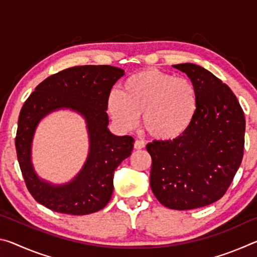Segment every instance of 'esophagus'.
Returning a JSON list of instances; mask_svg holds the SVG:
<instances>
[{
  "label": "esophagus",
  "mask_w": 257,
  "mask_h": 257,
  "mask_svg": "<svg viewBox=\"0 0 257 257\" xmlns=\"http://www.w3.org/2000/svg\"><path fill=\"white\" fill-rule=\"evenodd\" d=\"M134 147H135V150H143V149H145V143L143 141H136L134 144Z\"/></svg>",
  "instance_id": "34e87169"
}]
</instances>
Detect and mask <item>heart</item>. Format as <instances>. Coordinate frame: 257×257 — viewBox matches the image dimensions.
I'll return each mask as SVG.
<instances>
[{
    "mask_svg": "<svg viewBox=\"0 0 257 257\" xmlns=\"http://www.w3.org/2000/svg\"><path fill=\"white\" fill-rule=\"evenodd\" d=\"M108 111L120 127L132 129L142 116L143 128L151 137L172 141L193 122L197 93L189 80L147 69L130 76L121 94L111 93Z\"/></svg>",
    "mask_w": 257,
    "mask_h": 257,
    "instance_id": "heart-1",
    "label": "heart"
}]
</instances>
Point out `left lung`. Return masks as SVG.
Listing matches in <instances>:
<instances>
[{
    "label": "left lung",
    "mask_w": 257,
    "mask_h": 257,
    "mask_svg": "<svg viewBox=\"0 0 257 257\" xmlns=\"http://www.w3.org/2000/svg\"><path fill=\"white\" fill-rule=\"evenodd\" d=\"M190 78L197 111L189 128L172 141L146 146L154 196L172 210L216 202L231 185L245 147V115L236 95L219 78L193 63L173 66Z\"/></svg>",
    "instance_id": "left-lung-1"
}]
</instances>
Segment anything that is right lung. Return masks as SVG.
I'll return each instance as SVG.
<instances>
[{
  "label": "right lung",
  "mask_w": 257,
  "mask_h": 257,
  "mask_svg": "<svg viewBox=\"0 0 257 257\" xmlns=\"http://www.w3.org/2000/svg\"><path fill=\"white\" fill-rule=\"evenodd\" d=\"M124 75L111 66H77L47 77L26 99L16 136L17 158L27 189L36 202L70 215L97 212L110 202L113 172L134 147L132 136H114L107 129L108 97L113 85ZM70 107L85 116L90 132V155L83 171L70 184L53 187L41 182L30 162L34 128L43 116Z\"/></svg>",
  "instance_id": "add662e5"
}]
</instances>
